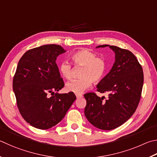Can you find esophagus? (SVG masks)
I'll use <instances>...</instances> for the list:
<instances>
[{
    "label": "esophagus",
    "mask_w": 157,
    "mask_h": 157,
    "mask_svg": "<svg viewBox=\"0 0 157 157\" xmlns=\"http://www.w3.org/2000/svg\"><path fill=\"white\" fill-rule=\"evenodd\" d=\"M82 97H83V95H79V94H77V95H76V98H78V99L82 98Z\"/></svg>",
    "instance_id": "34e87169"
}]
</instances>
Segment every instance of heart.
I'll return each mask as SVG.
<instances>
[{
	"mask_svg": "<svg viewBox=\"0 0 157 157\" xmlns=\"http://www.w3.org/2000/svg\"><path fill=\"white\" fill-rule=\"evenodd\" d=\"M71 58L75 66H82V68L79 72L81 78L67 83V89L70 92L81 94L91 86L92 82L98 84L105 76L107 69L106 62L93 51L86 49L78 50L71 56ZM59 70L64 78L70 79L72 78V66L69 62H62Z\"/></svg>",
	"mask_w": 157,
	"mask_h": 157,
	"instance_id": "heart-1",
	"label": "heart"
}]
</instances>
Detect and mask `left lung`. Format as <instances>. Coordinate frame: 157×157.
<instances>
[{"label":"left lung","instance_id":"8db88e82","mask_svg":"<svg viewBox=\"0 0 157 157\" xmlns=\"http://www.w3.org/2000/svg\"><path fill=\"white\" fill-rule=\"evenodd\" d=\"M115 53L110 71L97 86V91L108 93V98L95 93L84 94V114L90 123L99 129L110 130L128 120L137 108L144 84V72L135 56L127 49L108 44Z\"/></svg>","mask_w":157,"mask_h":157}]
</instances>
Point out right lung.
<instances>
[{
  "instance_id": "1",
  "label": "right lung",
  "mask_w": 157,
  "mask_h": 157,
  "mask_svg": "<svg viewBox=\"0 0 157 157\" xmlns=\"http://www.w3.org/2000/svg\"><path fill=\"white\" fill-rule=\"evenodd\" d=\"M65 51L60 45H42L25 52L17 66L13 79L17 106L25 120L38 129L58 124L76 99L73 92L54 94L64 86L56 60Z\"/></svg>"
}]
</instances>
